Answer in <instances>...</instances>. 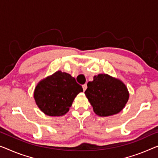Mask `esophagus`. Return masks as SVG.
<instances>
[{
    "instance_id": "esophagus-1",
    "label": "esophagus",
    "mask_w": 158,
    "mask_h": 158,
    "mask_svg": "<svg viewBox=\"0 0 158 158\" xmlns=\"http://www.w3.org/2000/svg\"><path fill=\"white\" fill-rule=\"evenodd\" d=\"M87 87V84H84V85H82V88H83V90H84V91H85V90H86Z\"/></svg>"
}]
</instances>
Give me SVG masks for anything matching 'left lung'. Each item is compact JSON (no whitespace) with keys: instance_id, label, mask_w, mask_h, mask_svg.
Segmentation results:
<instances>
[{"instance_id":"left-lung-1","label":"left lung","mask_w":158,"mask_h":158,"mask_svg":"<svg viewBox=\"0 0 158 158\" xmlns=\"http://www.w3.org/2000/svg\"><path fill=\"white\" fill-rule=\"evenodd\" d=\"M85 94L93 106L94 112L100 116L120 112L129 98L125 84L107 74L94 76L93 81L87 83Z\"/></svg>"}]
</instances>
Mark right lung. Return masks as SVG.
<instances>
[{
  "label": "right lung",
  "mask_w": 158,
  "mask_h": 158,
  "mask_svg": "<svg viewBox=\"0 0 158 158\" xmlns=\"http://www.w3.org/2000/svg\"><path fill=\"white\" fill-rule=\"evenodd\" d=\"M82 91V86L73 77L59 71L39 82L34 98L38 107L45 114L59 116L69 111L75 98Z\"/></svg>",
  "instance_id": "right-lung-1"
}]
</instances>
